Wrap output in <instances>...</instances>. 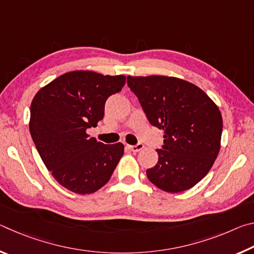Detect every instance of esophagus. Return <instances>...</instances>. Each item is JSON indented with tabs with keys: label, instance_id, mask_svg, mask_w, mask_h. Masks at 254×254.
I'll return each instance as SVG.
<instances>
[{
	"label": "esophagus",
	"instance_id": "1",
	"mask_svg": "<svg viewBox=\"0 0 254 254\" xmlns=\"http://www.w3.org/2000/svg\"><path fill=\"white\" fill-rule=\"evenodd\" d=\"M143 148H144V145L142 143H137L135 145H128V149H130L131 151H133V152H139Z\"/></svg>",
	"mask_w": 254,
	"mask_h": 254
}]
</instances>
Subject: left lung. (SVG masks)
<instances>
[{
    "label": "left lung",
    "instance_id": "8db88e82",
    "mask_svg": "<svg viewBox=\"0 0 254 254\" xmlns=\"http://www.w3.org/2000/svg\"><path fill=\"white\" fill-rule=\"evenodd\" d=\"M127 86L165 137L148 179L167 192L194 187L220 152L223 120L217 105L196 85L176 77L127 76Z\"/></svg>",
    "mask_w": 254,
    "mask_h": 254
}]
</instances>
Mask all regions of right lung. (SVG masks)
Instances as JSON below:
<instances>
[{
    "label": "right lung",
    "instance_id": "add662e5",
    "mask_svg": "<svg viewBox=\"0 0 254 254\" xmlns=\"http://www.w3.org/2000/svg\"><path fill=\"white\" fill-rule=\"evenodd\" d=\"M126 78L69 71L33 97L29 123L32 140L47 169L68 190L80 195L95 192L109 182L122 158L121 142L104 144L86 131L97 127L106 100L121 91Z\"/></svg>",
    "mask_w": 254,
    "mask_h": 254
}]
</instances>
